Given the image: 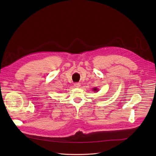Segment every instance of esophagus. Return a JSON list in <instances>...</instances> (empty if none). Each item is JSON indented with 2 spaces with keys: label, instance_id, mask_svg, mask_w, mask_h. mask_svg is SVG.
I'll list each match as a JSON object with an SVG mask.
<instances>
[{
  "label": "esophagus",
  "instance_id": "esophagus-1",
  "mask_svg": "<svg viewBox=\"0 0 156 156\" xmlns=\"http://www.w3.org/2000/svg\"><path fill=\"white\" fill-rule=\"evenodd\" d=\"M74 85H75V87H80V83H75V84H74Z\"/></svg>",
  "mask_w": 156,
  "mask_h": 156
}]
</instances>
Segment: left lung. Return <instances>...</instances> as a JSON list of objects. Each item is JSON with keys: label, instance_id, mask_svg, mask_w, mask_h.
Instances as JSON below:
<instances>
[{"label": "left lung", "instance_id": "8db88e82", "mask_svg": "<svg viewBox=\"0 0 156 156\" xmlns=\"http://www.w3.org/2000/svg\"><path fill=\"white\" fill-rule=\"evenodd\" d=\"M94 90H95V91H97V88H95V89H94Z\"/></svg>", "mask_w": 156, "mask_h": 156}]
</instances>
